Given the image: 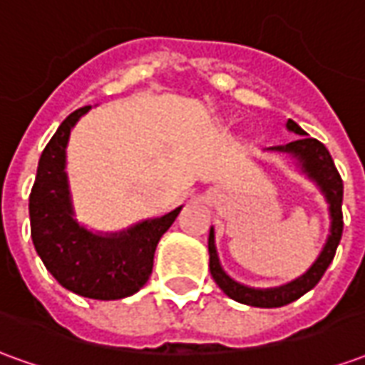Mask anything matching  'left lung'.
<instances>
[{"instance_id": "obj_1", "label": "left lung", "mask_w": 365, "mask_h": 365, "mask_svg": "<svg viewBox=\"0 0 365 365\" xmlns=\"http://www.w3.org/2000/svg\"><path fill=\"white\" fill-rule=\"evenodd\" d=\"M285 128L297 135L293 143L283 144V146H269V152H279V154H287L295 168H299V172L305 175L307 180L319 187L322 193V197L329 205V237L327 242L322 245L321 254L317 256V260L311 264V268L307 269L305 274L299 275L295 279H291L289 283H283L277 287H250L245 283L232 279L225 268L221 266L219 254H217V245H215V229L211 227L209 232V269L213 275L215 283L222 289L225 295H229L230 299H235L238 303H245L250 307H260V309H275V307L289 305L291 301H297L301 295H305L307 291H311L321 282L322 274L327 272L330 266V262L336 254V248L340 245L342 238V195H344V185L340 180L334 162L330 158L327 146L319 143L317 138L307 136L303 128L299 127L295 120L287 119Z\"/></svg>"}]
</instances>
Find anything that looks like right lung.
<instances>
[{
	"label": "right lung",
	"mask_w": 365,
	"mask_h": 365,
	"mask_svg": "<svg viewBox=\"0 0 365 365\" xmlns=\"http://www.w3.org/2000/svg\"><path fill=\"white\" fill-rule=\"evenodd\" d=\"M90 109L86 105L70 113L41 154L29 197L31 237L36 254L62 287L82 297L115 301L148 282L158 240L182 207L115 232L91 230L76 219L66 148L72 128Z\"/></svg>",
	"instance_id": "1"
}]
</instances>
